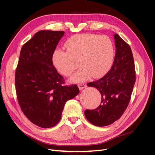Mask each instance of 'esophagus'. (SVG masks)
<instances>
[{"mask_svg":"<svg viewBox=\"0 0 155 155\" xmlns=\"http://www.w3.org/2000/svg\"><path fill=\"white\" fill-rule=\"evenodd\" d=\"M78 87L79 88V90H82V89L85 88L87 87L86 85H85V84H78Z\"/></svg>","mask_w":155,"mask_h":155,"instance_id":"34e87169","label":"esophagus"}]
</instances>
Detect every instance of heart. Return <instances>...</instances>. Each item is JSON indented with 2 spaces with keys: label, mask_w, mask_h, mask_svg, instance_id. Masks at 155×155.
I'll list each match as a JSON object with an SVG mask.
<instances>
[{
  "label": "heart",
  "mask_w": 155,
  "mask_h": 155,
  "mask_svg": "<svg viewBox=\"0 0 155 155\" xmlns=\"http://www.w3.org/2000/svg\"><path fill=\"white\" fill-rule=\"evenodd\" d=\"M67 51L56 49L52 63L64 76H70L78 67L71 81L83 82L91 77L100 78L110 69L114 58V46L107 35L81 34L72 36L65 42Z\"/></svg>",
  "instance_id": "b5f03b06"
}]
</instances>
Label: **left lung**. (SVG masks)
I'll list each match as a JSON object with an SVG mask.
<instances>
[{"label":"left lung","instance_id":"1","mask_svg":"<svg viewBox=\"0 0 155 155\" xmlns=\"http://www.w3.org/2000/svg\"><path fill=\"white\" fill-rule=\"evenodd\" d=\"M114 37L116 51L111 69L101 79L87 84L101 94V104L85 111L87 120L98 127L110 125L120 118L129 104L136 81L130 47L118 34Z\"/></svg>","mask_w":155,"mask_h":155}]
</instances>
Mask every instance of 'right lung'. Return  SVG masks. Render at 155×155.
I'll list each match as a JSON object with an SVG mask.
<instances>
[{
    "label": "right lung",
    "mask_w": 155,
    "mask_h": 155,
    "mask_svg": "<svg viewBox=\"0 0 155 155\" xmlns=\"http://www.w3.org/2000/svg\"><path fill=\"white\" fill-rule=\"evenodd\" d=\"M63 31L41 30L23 45L15 70L18 103L31 123L42 128L58 124L67 101L79 92L77 85H64L52 55Z\"/></svg>",
    "instance_id": "right-lung-1"
}]
</instances>
